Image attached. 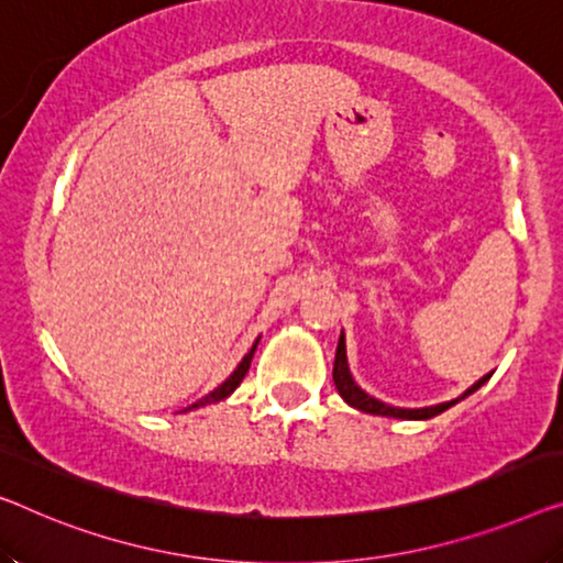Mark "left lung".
I'll return each instance as SVG.
<instances>
[{
    "label": "left lung",
    "instance_id": "obj_1",
    "mask_svg": "<svg viewBox=\"0 0 563 563\" xmlns=\"http://www.w3.org/2000/svg\"><path fill=\"white\" fill-rule=\"evenodd\" d=\"M490 379V374H485L483 379H477L473 387L465 389L460 394L457 399H450V401H442V405H432V407H419V409H407V407H391L387 401L372 397V394H366L358 384L354 382V376H351V368H349V358H346V335L341 331V339H339V346H335V362H333V384L335 389H339L341 399L346 401L349 407L358 409V412H366V415H379V417H394V419H430V417H438L442 415L444 409H450L452 405H457L460 399L470 397V394L477 391L483 387L485 382Z\"/></svg>",
    "mask_w": 563,
    "mask_h": 563
}]
</instances>
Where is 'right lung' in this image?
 <instances>
[{"label":"right lung","instance_id":"obj_1","mask_svg":"<svg viewBox=\"0 0 563 563\" xmlns=\"http://www.w3.org/2000/svg\"><path fill=\"white\" fill-rule=\"evenodd\" d=\"M257 343H260V339L253 343V349H250V354L242 358V362L238 364V368H234V372L228 376V379H224L220 387L217 389H212L207 394V397H201V399H197L195 405H189L187 409H181V412H191V409H199V407H207V405H214V401H220V399H228L230 394L240 387V382L245 379V374H247V368H250V362H253V354H255V349H257Z\"/></svg>","mask_w":563,"mask_h":563}]
</instances>
